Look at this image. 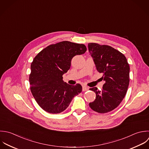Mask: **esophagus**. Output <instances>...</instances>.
I'll list each match as a JSON object with an SVG mask.
<instances>
[{"instance_id":"obj_1","label":"esophagus","mask_w":149,"mask_h":149,"mask_svg":"<svg viewBox=\"0 0 149 149\" xmlns=\"http://www.w3.org/2000/svg\"><path fill=\"white\" fill-rule=\"evenodd\" d=\"M89 89V88L88 87V86H82V91H88Z\"/></svg>"}]
</instances>
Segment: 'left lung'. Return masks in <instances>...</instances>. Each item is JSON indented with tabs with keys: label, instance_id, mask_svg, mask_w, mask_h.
Wrapping results in <instances>:
<instances>
[{
	"label": "left lung",
	"instance_id": "8db88e82",
	"mask_svg": "<svg viewBox=\"0 0 149 149\" xmlns=\"http://www.w3.org/2000/svg\"><path fill=\"white\" fill-rule=\"evenodd\" d=\"M88 49L97 70L103 73L106 81L101 91L96 87L89 89L96 95L89 107L97 113H106L117 108L127 93L130 84V65L125 56L111 46L89 43Z\"/></svg>",
	"mask_w": 149,
	"mask_h": 149
}]
</instances>
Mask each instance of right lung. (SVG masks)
<instances>
[{"instance_id": "add662e5", "label": "right lung", "mask_w": 149, "mask_h": 149, "mask_svg": "<svg viewBox=\"0 0 149 149\" xmlns=\"http://www.w3.org/2000/svg\"><path fill=\"white\" fill-rule=\"evenodd\" d=\"M86 50L83 44L62 41L47 46L35 57L31 64L30 89L43 110L51 114L60 113L82 92L80 84H67L63 81V75L70 69L72 58Z\"/></svg>"}]
</instances>
